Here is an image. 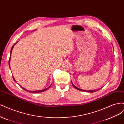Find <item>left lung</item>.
Listing matches in <instances>:
<instances>
[{
	"label": "left lung",
	"instance_id": "obj_1",
	"mask_svg": "<svg viewBox=\"0 0 124 124\" xmlns=\"http://www.w3.org/2000/svg\"><path fill=\"white\" fill-rule=\"evenodd\" d=\"M72 84L73 86V87H74L75 88H76L77 89H78V90H79V91H82V92H90V93H93V92H97V91H99V89H100H100H99L93 90V91H85V90L81 89H80V88H78L76 86H75L73 84V83H72Z\"/></svg>",
	"mask_w": 124,
	"mask_h": 124
}]
</instances>
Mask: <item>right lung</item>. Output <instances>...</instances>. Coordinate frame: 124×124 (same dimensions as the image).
<instances>
[{"label":"right lung","mask_w":124,"mask_h":124,"mask_svg":"<svg viewBox=\"0 0 124 124\" xmlns=\"http://www.w3.org/2000/svg\"><path fill=\"white\" fill-rule=\"evenodd\" d=\"M12 46V48H11V52H12V49H13V46ZM10 57H11V55H10V58H9V67H10ZM13 80L15 81V82H16V80H15V79H14V77H13ZM51 85H50L49 87H48V88H46V89H43V90H40V91H28V90H27V89H25L24 88H23V87H22L21 86H20V87H21V88H23L24 90H25V91H26V92H29V93H41V92H44V91H46V90L48 89V88H49L50 87H51Z\"/></svg>","instance_id":"add662e5"}]
</instances>
